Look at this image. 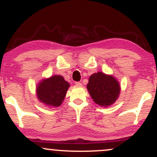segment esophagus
<instances>
[{
    "label": "esophagus",
    "mask_w": 157,
    "mask_h": 157,
    "mask_svg": "<svg viewBox=\"0 0 157 157\" xmlns=\"http://www.w3.org/2000/svg\"><path fill=\"white\" fill-rule=\"evenodd\" d=\"M75 86H77V87H81V86H82V84H81V82H75Z\"/></svg>",
    "instance_id": "1"
}]
</instances>
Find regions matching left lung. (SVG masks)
Instances as JSON below:
<instances>
[{
	"label": "left lung",
	"mask_w": 157,
	"mask_h": 157,
	"mask_svg": "<svg viewBox=\"0 0 157 157\" xmlns=\"http://www.w3.org/2000/svg\"><path fill=\"white\" fill-rule=\"evenodd\" d=\"M87 89L95 103L108 107L117 100L121 88L120 82L112 75L98 71L90 76Z\"/></svg>",
	"instance_id": "obj_1"
}]
</instances>
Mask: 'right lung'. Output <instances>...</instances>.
<instances>
[{"instance_id":"obj_1","label":"right lung","mask_w":157,"mask_h":157,"mask_svg":"<svg viewBox=\"0 0 157 157\" xmlns=\"http://www.w3.org/2000/svg\"><path fill=\"white\" fill-rule=\"evenodd\" d=\"M70 85L61 75L45 78L36 87V96L39 101L49 107H59L66 97Z\"/></svg>"}]
</instances>
